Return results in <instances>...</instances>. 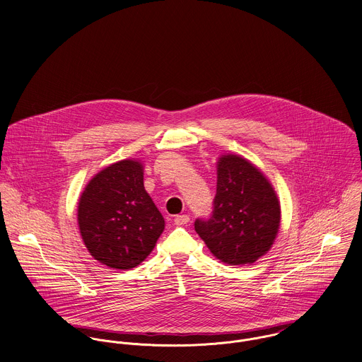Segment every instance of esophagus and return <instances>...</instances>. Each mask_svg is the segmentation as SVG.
Here are the masks:
<instances>
[{"label": "esophagus", "mask_w": 362, "mask_h": 362, "mask_svg": "<svg viewBox=\"0 0 362 362\" xmlns=\"http://www.w3.org/2000/svg\"><path fill=\"white\" fill-rule=\"evenodd\" d=\"M187 223H189V216H187V214H180V216H175V218H174V224L178 227L185 226Z\"/></svg>", "instance_id": "esophagus-1"}]
</instances>
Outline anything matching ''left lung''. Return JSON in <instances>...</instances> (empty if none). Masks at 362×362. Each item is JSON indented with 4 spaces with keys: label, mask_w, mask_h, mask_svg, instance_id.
<instances>
[{
    "label": "left lung",
    "mask_w": 362,
    "mask_h": 362,
    "mask_svg": "<svg viewBox=\"0 0 362 362\" xmlns=\"http://www.w3.org/2000/svg\"><path fill=\"white\" fill-rule=\"evenodd\" d=\"M279 227L280 202L267 178L241 156H221L211 214L195 221L210 252L228 264L254 263L270 250Z\"/></svg>",
    "instance_id": "8db88e82"
}]
</instances>
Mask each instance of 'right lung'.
<instances>
[{
  "label": "right lung",
  "instance_id": "right-lung-1",
  "mask_svg": "<svg viewBox=\"0 0 362 362\" xmlns=\"http://www.w3.org/2000/svg\"><path fill=\"white\" fill-rule=\"evenodd\" d=\"M78 224L90 255L112 269H132L148 258L164 218L144 187V165L121 160L98 173L78 204Z\"/></svg>",
  "mask_w": 362,
  "mask_h": 362
}]
</instances>
